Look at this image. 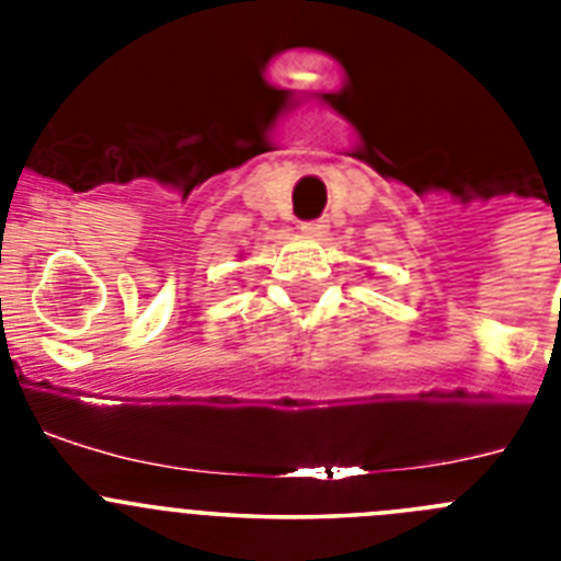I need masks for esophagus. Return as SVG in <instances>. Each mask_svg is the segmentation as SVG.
I'll list each match as a JSON object with an SVG mask.
<instances>
[{
	"label": "esophagus",
	"mask_w": 561,
	"mask_h": 561,
	"mask_svg": "<svg viewBox=\"0 0 561 561\" xmlns=\"http://www.w3.org/2000/svg\"><path fill=\"white\" fill-rule=\"evenodd\" d=\"M300 232L309 238H320L329 232V225H325V221H304V225H300Z\"/></svg>",
	"instance_id": "1"
}]
</instances>
